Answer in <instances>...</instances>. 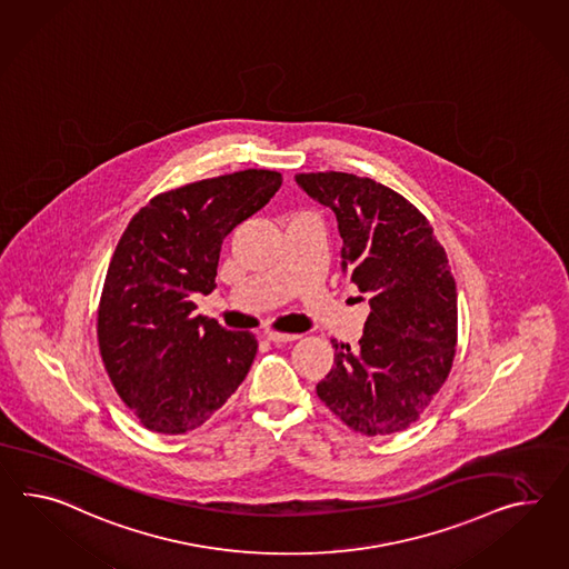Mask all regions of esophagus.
I'll return each instance as SVG.
<instances>
[{
  "label": "esophagus",
  "mask_w": 569,
  "mask_h": 569,
  "mask_svg": "<svg viewBox=\"0 0 569 569\" xmlns=\"http://www.w3.org/2000/svg\"><path fill=\"white\" fill-rule=\"evenodd\" d=\"M263 336H266L270 342H274V345L292 342V340H297V338H299V335H289V332H280V330H266Z\"/></svg>",
  "instance_id": "1"
}]
</instances>
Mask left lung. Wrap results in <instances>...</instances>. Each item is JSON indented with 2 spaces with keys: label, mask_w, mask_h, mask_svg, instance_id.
Masks as SVG:
<instances>
[{
  "label": "left lung",
  "mask_w": 569,
  "mask_h": 569,
  "mask_svg": "<svg viewBox=\"0 0 569 569\" xmlns=\"http://www.w3.org/2000/svg\"><path fill=\"white\" fill-rule=\"evenodd\" d=\"M295 179L332 208L340 268L371 306L357 347L332 340L335 367L318 396L357 433L405 431L452 369L458 295L448 256L427 217L398 191L340 171Z\"/></svg>",
  "instance_id": "1"
}]
</instances>
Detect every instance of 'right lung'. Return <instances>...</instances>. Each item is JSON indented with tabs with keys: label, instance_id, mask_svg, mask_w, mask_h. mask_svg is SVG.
I'll return each mask as SVG.
<instances>
[{
	"label": "right lung",
	"instance_id": "add662e5",
	"mask_svg": "<svg viewBox=\"0 0 569 569\" xmlns=\"http://www.w3.org/2000/svg\"><path fill=\"white\" fill-rule=\"evenodd\" d=\"M278 171L246 169L154 196L117 243L97 311L104 371L147 429L179 436L219 410L258 352L251 332L196 316V292L217 287L220 246L262 210Z\"/></svg>",
	"mask_w": 569,
	"mask_h": 569
}]
</instances>
